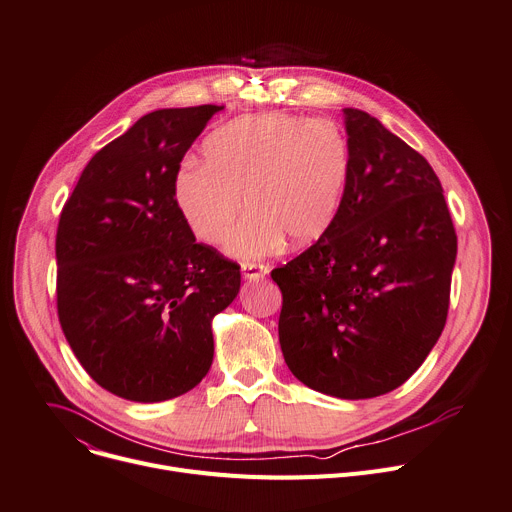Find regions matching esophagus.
Here are the masks:
<instances>
[{
  "label": "esophagus",
  "mask_w": 512,
  "mask_h": 512,
  "mask_svg": "<svg viewBox=\"0 0 512 512\" xmlns=\"http://www.w3.org/2000/svg\"><path fill=\"white\" fill-rule=\"evenodd\" d=\"M241 271H243L245 280H249V282H259L267 275V267L259 265V263H243Z\"/></svg>",
  "instance_id": "esophagus-1"
}]
</instances>
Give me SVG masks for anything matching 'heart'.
<instances>
[{"mask_svg":"<svg viewBox=\"0 0 512 512\" xmlns=\"http://www.w3.org/2000/svg\"><path fill=\"white\" fill-rule=\"evenodd\" d=\"M204 165L175 171L171 194L192 235L226 253L261 259L286 241L306 247L335 222L351 175V145L329 118L263 112L216 128L202 147Z\"/></svg>","mask_w":512,"mask_h":512,"instance_id":"heart-1","label":"heart"}]
</instances>
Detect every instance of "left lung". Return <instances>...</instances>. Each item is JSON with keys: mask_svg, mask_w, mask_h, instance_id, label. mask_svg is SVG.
<instances>
[{"mask_svg": "<svg viewBox=\"0 0 512 512\" xmlns=\"http://www.w3.org/2000/svg\"><path fill=\"white\" fill-rule=\"evenodd\" d=\"M343 118L351 175L341 210L271 277L292 374L320 394L363 400L402 386L439 341L457 237L427 159L363 110Z\"/></svg>", "mask_w": 512, "mask_h": 512, "instance_id": "left-lung-1", "label": "left lung"}]
</instances>
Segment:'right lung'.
<instances>
[{
	"mask_svg": "<svg viewBox=\"0 0 512 512\" xmlns=\"http://www.w3.org/2000/svg\"><path fill=\"white\" fill-rule=\"evenodd\" d=\"M224 106L163 108L91 159L57 230V308L83 369L132 402L196 388L214 359L212 320L241 271L179 216L171 181Z\"/></svg>",
	"mask_w": 512,
	"mask_h": 512,
	"instance_id": "1",
	"label": "right lung"
}]
</instances>
